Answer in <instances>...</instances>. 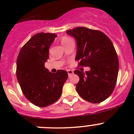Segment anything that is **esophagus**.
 Returning <instances> with one entry per match:
<instances>
[{
  "label": "esophagus",
  "instance_id": "obj_1",
  "mask_svg": "<svg viewBox=\"0 0 134 134\" xmlns=\"http://www.w3.org/2000/svg\"><path fill=\"white\" fill-rule=\"evenodd\" d=\"M67 73H68V75L70 76L71 75H72V74H73V71H71V70H67Z\"/></svg>",
  "mask_w": 134,
  "mask_h": 134
}]
</instances>
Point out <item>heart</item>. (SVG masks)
I'll use <instances>...</instances> for the list:
<instances>
[{"instance_id":"obj_1","label":"heart","mask_w":134,"mask_h":134,"mask_svg":"<svg viewBox=\"0 0 134 134\" xmlns=\"http://www.w3.org/2000/svg\"><path fill=\"white\" fill-rule=\"evenodd\" d=\"M71 41H72V40H71V38H69V37H63L62 40V44H63V45H64L65 44H66V43H68L69 42H70Z\"/></svg>"}]
</instances>
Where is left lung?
<instances>
[{
  "instance_id": "obj_1",
  "label": "left lung",
  "mask_w": 134,
  "mask_h": 134,
  "mask_svg": "<svg viewBox=\"0 0 134 134\" xmlns=\"http://www.w3.org/2000/svg\"><path fill=\"white\" fill-rule=\"evenodd\" d=\"M76 40V60L90 71L76 70L79 76L76 84L79 95L91 103H100L111 94L117 82L119 60L113 43L103 32L86 27H76L66 31Z\"/></svg>"
}]
</instances>
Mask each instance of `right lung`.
I'll return each instance as SVG.
<instances>
[{
    "label": "right lung",
    "instance_id": "obj_1",
    "mask_svg": "<svg viewBox=\"0 0 134 134\" xmlns=\"http://www.w3.org/2000/svg\"><path fill=\"white\" fill-rule=\"evenodd\" d=\"M55 34L38 33L21 48L17 59V78L26 98L39 107H46L61 97L63 84L68 77L67 71L49 72L44 67L48 49Z\"/></svg>",
    "mask_w": 134,
    "mask_h": 134
}]
</instances>
